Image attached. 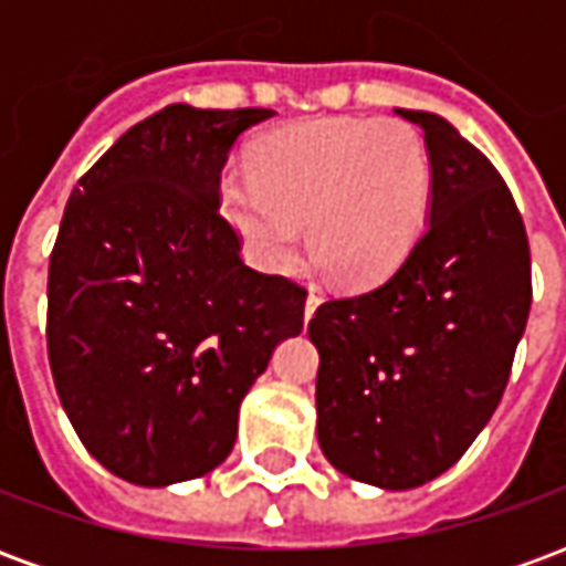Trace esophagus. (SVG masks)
<instances>
[{
    "instance_id": "34e87169",
    "label": "esophagus",
    "mask_w": 566,
    "mask_h": 566,
    "mask_svg": "<svg viewBox=\"0 0 566 566\" xmlns=\"http://www.w3.org/2000/svg\"><path fill=\"white\" fill-rule=\"evenodd\" d=\"M321 303H324V294H321V287H315V284H312V287H308V296H306V321L315 315V308H318Z\"/></svg>"
}]
</instances>
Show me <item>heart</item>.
I'll list each match as a JSON object with an SVG mask.
<instances>
[{
	"instance_id": "b5f03b06",
	"label": "heart",
	"mask_w": 566,
	"mask_h": 566,
	"mask_svg": "<svg viewBox=\"0 0 566 566\" xmlns=\"http://www.w3.org/2000/svg\"><path fill=\"white\" fill-rule=\"evenodd\" d=\"M221 209L263 270L312 254L345 284H373L412 251L430 206V160L403 120L331 117L275 129L251 148V175L221 178Z\"/></svg>"
}]
</instances>
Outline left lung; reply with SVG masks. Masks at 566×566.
I'll return each mask as SVG.
<instances>
[{
	"label": "left lung",
	"instance_id": "1",
	"mask_svg": "<svg viewBox=\"0 0 566 566\" xmlns=\"http://www.w3.org/2000/svg\"><path fill=\"white\" fill-rule=\"evenodd\" d=\"M397 115L424 129L430 223L391 279L308 321L321 451L388 491L424 485L473 446L534 300L522 211L497 169L446 117Z\"/></svg>",
	"mask_w": 566,
	"mask_h": 566
}]
</instances>
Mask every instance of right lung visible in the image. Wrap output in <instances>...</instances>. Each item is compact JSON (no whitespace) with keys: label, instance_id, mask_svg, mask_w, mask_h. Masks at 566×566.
Returning a JSON list of instances; mask_svg holds the SVG:
<instances>
[{"label":"right lung","instance_id":"add662e5","mask_svg":"<svg viewBox=\"0 0 566 566\" xmlns=\"http://www.w3.org/2000/svg\"><path fill=\"white\" fill-rule=\"evenodd\" d=\"M270 108L166 105L81 175L48 266V357L105 470L163 488L233 451L239 403L303 331L306 287L239 258L221 211L233 142Z\"/></svg>","mask_w":566,"mask_h":566}]
</instances>
